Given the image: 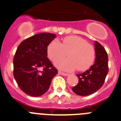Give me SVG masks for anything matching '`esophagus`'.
<instances>
[{"label":"esophagus","mask_w":121,"mask_h":121,"mask_svg":"<svg viewBox=\"0 0 121 121\" xmlns=\"http://www.w3.org/2000/svg\"><path fill=\"white\" fill-rule=\"evenodd\" d=\"M59 73L60 75L64 76H69V74L65 73H63L62 72V71H59Z\"/></svg>","instance_id":"obj_1"}]
</instances>
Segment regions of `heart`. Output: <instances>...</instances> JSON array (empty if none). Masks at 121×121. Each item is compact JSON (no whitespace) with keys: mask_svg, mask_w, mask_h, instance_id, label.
Returning a JSON list of instances; mask_svg holds the SVG:
<instances>
[{"mask_svg":"<svg viewBox=\"0 0 121 121\" xmlns=\"http://www.w3.org/2000/svg\"><path fill=\"white\" fill-rule=\"evenodd\" d=\"M48 56L52 61L65 57L68 53V58L62 59L55 63L56 67L66 71H79L88 69L95 59V50L85 39L76 36L64 37L62 43L57 40L52 41L47 48Z\"/></svg>","mask_w":121,"mask_h":121,"instance_id":"b5f03b06","label":"heart"}]
</instances>
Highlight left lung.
Returning a JSON list of instances; mask_svg holds the SVG:
<instances>
[{
	"mask_svg": "<svg viewBox=\"0 0 121 121\" xmlns=\"http://www.w3.org/2000/svg\"><path fill=\"white\" fill-rule=\"evenodd\" d=\"M95 63L90 69L77 74L79 82L72 88L73 91L79 96L91 95L101 88L108 71V59L106 51L97 41H95Z\"/></svg>",
	"mask_w": 121,
	"mask_h": 121,
	"instance_id": "obj_1",
	"label": "left lung"
}]
</instances>
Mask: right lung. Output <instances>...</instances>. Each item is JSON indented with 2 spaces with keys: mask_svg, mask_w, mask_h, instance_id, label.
Listing matches in <instances>:
<instances>
[{
  "mask_svg": "<svg viewBox=\"0 0 121 121\" xmlns=\"http://www.w3.org/2000/svg\"><path fill=\"white\" fill-rule=\"evenodd\" d=\"M56 35L39 33L22 42L13 59L14 77L19 88L27 95L38 97L49 89L57 73L47 56V48Z\"/></svg>",
  "mask_w": 121,
  "mask_h": 121,
  "instance_id": "obj_1",
  "label": "right lung"
}]
</instances>
